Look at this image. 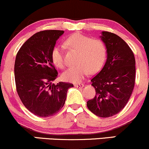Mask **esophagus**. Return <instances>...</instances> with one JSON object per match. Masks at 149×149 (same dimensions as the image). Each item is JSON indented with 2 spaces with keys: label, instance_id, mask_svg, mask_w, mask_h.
Segmentation results:
<instances>
[{
  "label": "esophagus",
  "instance_id": "34e87169",
  "mask_svg": "<svg viewBox=\"0 0 149 149\" xmlns=\"http://www.w3.org/2000/svg\"><path fill=\"white\" fill-rule=\"evenodd\" d=\"M74 86L76 87V88H83V87H84V84H83V83H78V84H75Z\"/></svg>",
  "mask_w": 149,
  "mask_h": 149
}]
</instances>
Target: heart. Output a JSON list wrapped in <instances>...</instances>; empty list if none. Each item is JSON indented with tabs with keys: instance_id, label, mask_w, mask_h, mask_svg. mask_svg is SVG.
Listing matches in <instances>:
<instances>
[{
	"instance_id": "1",
	"label": "heart",
	"mask_w": 149,
	"mask_h": 149,
	"mask_svg": "<svg viewBox=\"0 0 149 149\" xmlns=\"http://www.w3.org/2000/svg\"><path fill=\"white\" fill-rule=\"evenodd\" d=\"M65 44L69 48L78 51L76 60L78 64L63 73L62 78L66 81L78 83L84 79L89 71L96 73L103 66L107 59V48L102 40L76 33L67 38ZM51 58L56 66L61 69L64 67V53L60 46L53 47Z\"/></svg>"
}]
</instances>
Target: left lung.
<instances>
[{
    "label": "left lung",
    "instance_id": "left-lung-1",
    "mask_svg": "<svg viewBox=\"0 0 149 149\" xmlns=\"http://www.w3.org/2000/svg\"><path fill=\"white\" fill-rule=\"evenodd\" d=\"M107 48L103 69L92 78L96 95L87 102L90 111L101 118L113 116L125 107L135 83V59L129 45L115 33L102 31Z\"/></svg>",
    "mask_w": 149,
    "mask_h": 149
}]
</instances>
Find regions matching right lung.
Here are the masks:
<instances>
[{
	"instance_id": "right-lung-1",
	"label": "right lung",
	"mask_w": 149,
	"mask_h": 149,
	"mask_svg": "<svg viewBox=\"0 0 149 149\" xmlns=\"http://www.w3.org/2000/svg\"><path fill=\"white\" fill-rule=\"evenodd\" d=\"M64 31L45 30L29 38L20 47L15 62V79L24 107L38 117L52 116L64 107L69 83H52L58 73L51 58L52 49Z\"/></svg>"
}]
</instances>
